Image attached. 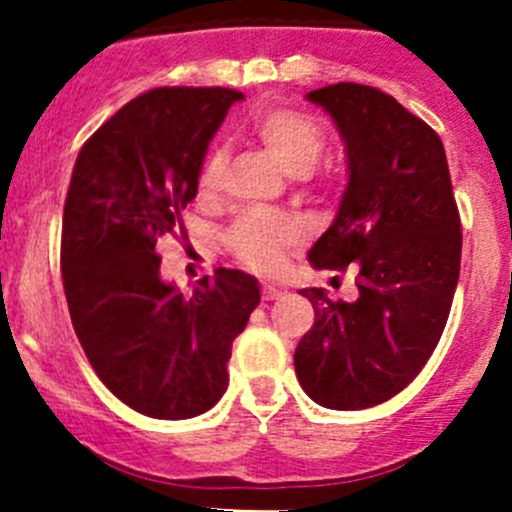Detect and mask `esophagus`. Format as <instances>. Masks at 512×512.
Instances as JSON below:
<instances>
[{"label": "esophagus", "mask_w": 512, "mask_h": 512, "mask_svg": "<svg viewBox=\"0 0 512 512\" xmlns=\"http://www.w3.org/2000/svg\"><path fill=\"white\" fill-rule=\"evenodd\" d=\"M285 295V290L277 285H265L262 287V300H277V297Z\"/></svg>", "instance_id": "esophagus-1"}]
</instances>
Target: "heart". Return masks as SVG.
I'll list each match as a JSON object with an SVG mask.
<instances>
[{"label":"heart","instance_id":"b5f03b06","mask_svg":"<svg viewBox=\"0 0 512 512\" xmlns=\"http://www.w3.org/2000/svg\"><path fill=\"white\" fill-rule=\"evenodd\" d=\"M252 132L262 142L272 160L290 175H307L325 150L322 127L300 109L272 107L265 109L252 122ZM225 150H212L200 167V195H217L225 182ZM297 227L267 215H245L230 227L225 242L227 250L252 270H277L285 260V252L297 242Z\"/></svg>","mask_w":512,"mask_h":512}]
</instances>
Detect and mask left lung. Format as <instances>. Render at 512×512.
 Here are the masks:
<instances>
[{
  "instance_id": "1",
  "label": "left lung",
  "mask_w": 512,
  "mask_h": 512,
  "mask_svg": "<svg viewBox=\"0 0 512 512\" xmlns=\"http://www.w3.org/2000/svg\"><path fill=\"white\" fill-rule=\"evenodd\" d=\"M307 99L340 130L347 180L310 262L357 270V300L302 290L315 325L295 350L302 390L332 410H362L405 390L433 355L460 277V212L438 132L375 87L337 82Z\"/></svg>"
}]
</instances>
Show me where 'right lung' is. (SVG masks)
Here are the masks:
<instances>
[{"mask_svg":"<svg viewBox=\"0 0 512 512\" xmlns=\"http://www.w3.org/2000/svg\"><path fill=\"white\" fill-rule=\"evenodd\" d=\"M225 87H157L124 104L79 150L62 217V282L89 365L124 405L185 420L227 390L232 340L260 305L242 270L192 295L160 277V237L182 230L207 145L232 102Z\"/></svg>","mask_w":512,"mask_h":512,"instance_id":"obj_1","label":"right lung"}]
</instances>
